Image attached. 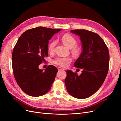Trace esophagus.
I'll return each mask as SVG.
<instances>
[{"mask_svg": "<svg viewBox=\"0 0 121 121\" xmlns=\"http://www.w3.org/2000/svg\"><path fill=\"white\" fill-rule=\"evenodd\" d=\"M58 69L59 71H61V70H65V69L63 68H61V67H58Z\"/></svg>", "mask_w": 121, "mask_h": 121, "instance_id": "34e87169", "label": "esophagus"}]
</instances>
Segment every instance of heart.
Masks as SVG:
<instances>
[{"label": "heart", "instance_id": "obj_1", "mask_svg": "<svg viewBox=\"0 0 121 121\" xmlns=\"http://www.w3.org/2000/svg\"><path fill=\"white\" fill-rule=\"evenodd\" d=\"M61 40L64 44L69 48H72L71 53L74 57H79L81 55L82 49L80 46L76 45L77 40L76 39L69 34H65L61 38ZM56 44V41L53 40L50 42L48 45V50L50 53L54 52L55 47ZM72 61L70 57H58L53 60V63L60 67H65Z\"/></svg>", "mask_w": 121, "mask_h": 121}]
</instances>
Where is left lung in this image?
<instances>
[{
	"label": "left lung",
	"mask_w": 121,
	"mask_h": 121,
	"mask_svg": "<svg viewBox=\"0 0 121 121\" xmlns=\"http://www.w3.org/2000/svg\"><path fill=\"white\" fill-rule=\"evenodd\" d=\"M71 32L79 36L82 44V52L74 65L83 71L78 76L76 72L67 70L65 83L69 94L84 99L95 93L104 81L109 68L108 49L95 33L85 29Z\"/></svg>",
	"instance_id": "8db88e82"
}]
</instances>
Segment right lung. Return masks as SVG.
I'll use <instances>...</instances> for the list:
<instances>
[{"mask_svg": "<svg viewBox=\"0 0 121 121\" xmlns=\"http://www.w3.org/2000/svg\"><path fill=\"white\" fill-rule=\"evenodd\" d=\"M60 30L43 27L29 29L21 35L14 47L12 67L14 78L29 95L42 96L51 88L58 69L49 65L43 71L39 65L48 56L49 40Z\"/></svg>", "mask_w": 121, "mask_h": 121, "instance_id": "right-lung-1", "label": "right lung"}]
</instances>
